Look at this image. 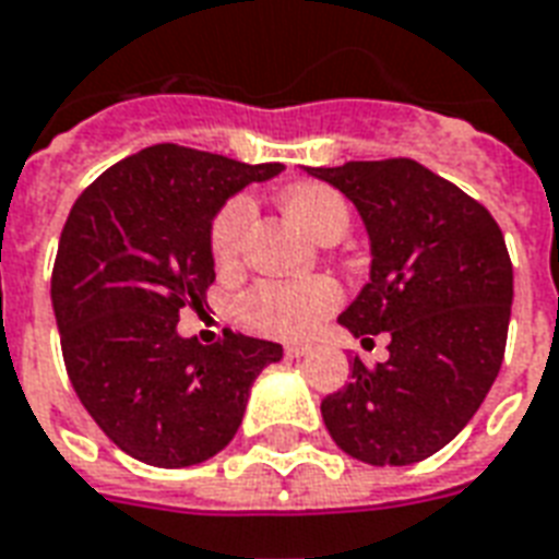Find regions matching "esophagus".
<instances>
[{
  "instance_id": "1",
  "label": "esophagus",
  "mask_w": 559,
  "mask_h": 559,
  "mask_svg": "<svg viewBox=\"0 0 559 559\" xmlns=\"http://www.w3.org/2000/svg\"><path fill=\"white\" fill-rule=\"evenodd\" d=\"M313 352V346L310 343H289V346H284V355L289 357V360H298V357H305Z\"/></svg>"
}]
</instances>
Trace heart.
Here are the masks:
<instances>
[{"instance_id": "b5f03b06", "label": "heart", "mask_w": 559, "mask_h": 559, "mask_svg": "<svg viewBox=\"0 0 559 559\" xmlns=\"http://www.w3.org/2000/svg\"><path fill=\"white\" fill-rule=\"evenodd\" d=\"M284 211L296 219L310 237H328L348 228V202L334 187L305 181L293 185L281 195ZM251 207L249 195H231L219 207L211 223V258L216 270H234L242 258V242L249 231ZM343 301L340 284L328 275L308 278H263L240 293L234 313L254 334L275 340H301L313 334Z\"/></svg>"}]
</instances>
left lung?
Instances as JSON below:
<instances>
[{"label": "left lung", "mask_w": 559, "mask_h": 559, "mask_svg": "<svg viewBox=\"0 0 559 559\" xmlns=\"http://www.w3.org/2000/svg\"><path fill=\"white\" fill-rule=\"evenodd\" d=\"M346 193L372 242V272L340 322L364 343L390 336L378 366L322 402L340 449L369 466L431 457L478 413L504 360L513 263L492 213L411 157L310 166Z\"/></svg>", "instance_id": "8db88e82"}]
</instances>
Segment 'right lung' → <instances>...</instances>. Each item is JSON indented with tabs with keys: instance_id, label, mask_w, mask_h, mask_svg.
<instances>
[{
	"instance_id": "obj_1",
	"label": "right lung",
	"mask_w": 559,
	"mask_h": 559,
	"mask_svg": "<svg viewBox=\"0 0 559 559\" xmlns=\"http://www.w3.org/2000/svg\"><path fill=\"white\" fill-rule=\"evenodd\" d=\"M281 169L157 143L105 169L72 204L52 270L63 364L84 411L140 463L181 468L219 454L254 378L284 355L228 328L213 346L178 336V313L202 308L216 278V211Z\"/></svg>"
}]
</instances>
